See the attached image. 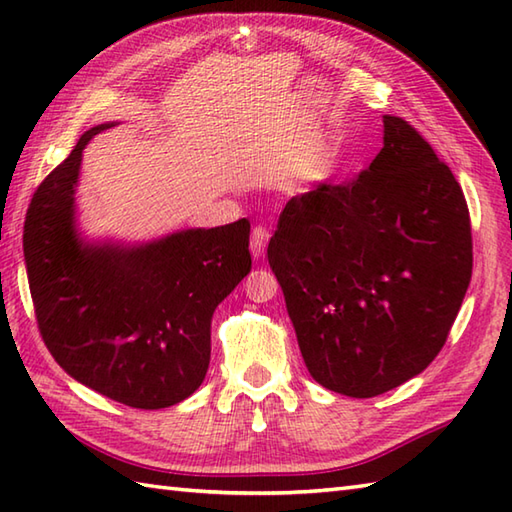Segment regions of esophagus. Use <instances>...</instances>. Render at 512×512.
Masks as SVG:
<instances>
[{
    "instance_id": "1",
    "label": "esophagus",
    "mask_w": 512,
    "mask_h": 512,
    "mask_svg": "<svg viewBox=\"0 0 512 512\" xmlns=\"http://www.w3.org/2000/svg\"><path fill=\"white\" fill-rule=\"evenodd\" d=\"M268 239H270V233H268L266 226H255L253 228V235H250V253H253L255 259L264 257Z\"/></svg>"
}]
</instances>
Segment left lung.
<instances>
[{"mask_svg":"<svg viewBox=\"0 0 512 512\" xmlns=\"http://www.w3.org/2000/svg\"><path fill=\"white\" fill-rule=\"evenodd\" d=\"M383 127L372 165L295 195L268 244L310 376L352 398L385 394L438 356L473 270L458 180L405 118Z\"/></svg>","mask_w":512,"mask_h":512,"instance_id":"8db88e82","label":"left lung"}]
</instances>
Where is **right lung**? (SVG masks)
I'll list each match as a JSON object with an SVG mask.
<instances>
[{
  "label": "right lung",
  "instance_id": "add662e5",
  "mask_svg": "<svg viewBox=\"0 0 512 512\" xmlns=\"http://www.w3.org/2000/svg\"><path fill=\"white\" fill-rule=\"evenodd\" d=\"M32 195L24 257L50 354L85 387L134 409H162L202 385L215 308L250 273L246 217L189 228L143 246L85 244L74 224L83 147Z\"/></svg>",
  "mask_w": 512,
  "mask_h": 512
}]
</instances>
